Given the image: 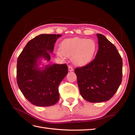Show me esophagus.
Returning <instances> with one entry per match:
<instances>
[{"instance_id":"34e87169","label":"esophagus","mask_w":135,"mask_h":135,"mask_svg":"<svg viewBox=\"0 0 135 135\" xmlns=\"http://www.w3.org/2000/svg\"><path fill=\"white\" fill-rule=\"evenodd\" d=\"M74 70L73 67L71 65H68V71H73Z\"/></svg>"}]
</instances>
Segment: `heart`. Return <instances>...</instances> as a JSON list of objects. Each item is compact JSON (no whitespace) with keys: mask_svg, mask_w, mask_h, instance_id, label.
I'll list each match as a JSON object with an SVG mask.
<instances>
[{"mask_svg":"<svg viewBox=\"0 0 135 135\" xmlns=\"http://www.w3.org/2000/svg\"><path fill=\"white\" fill-rule=\"evenodd\" d=\"M96 49V44L93 39L76 37L64 40L60 45V49L57 51V54L62 57L72 56L75 64L84 65L93 59Z\"/></svg>","mask_w":135,"mask_h":135,"instance_id":"obj_1","label":"heart"}]
</instances>
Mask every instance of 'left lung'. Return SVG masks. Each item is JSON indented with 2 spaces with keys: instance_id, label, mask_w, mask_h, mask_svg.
Masks as SVG:
<instances>
[{
  "instance_id": "1",
  "label": "left lung",
  "mask_w": 135,
  "mask_h": 135,
  "mask_svg": "<svg viewBox=\"0 0 135 135\" xmlns=\"http://www.w3.org/2000/svg\"><path fill=\"white\" fill-rule=\"evenodd\" d=\"M99 50L95 58L74 72L82 97L91 103L108 101L121 85L122 60L116 47L102 35L97 34Z\"/></svg>"
}]
</instances>
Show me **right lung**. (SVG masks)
<instances>
[{
    "label": "right lung",
    "instance_id": "add662e5",
    "mask_svg": "<svg viewBox=\"0 0 135 135\" xmlns=\"http://www.w3.org/2000/svg\"><path fill=\"white\" fill-rule=\"evenodd\" d=\"M61 35L41 34L27 43L17 64V82L28 101L36 106L47 107L59 100V85L68 74L66 64L38 67L39 59L50 60L54 44Z\"/></svg>",
    "mask_w": 135,
    "mask_h": 135
}]
</instances>
